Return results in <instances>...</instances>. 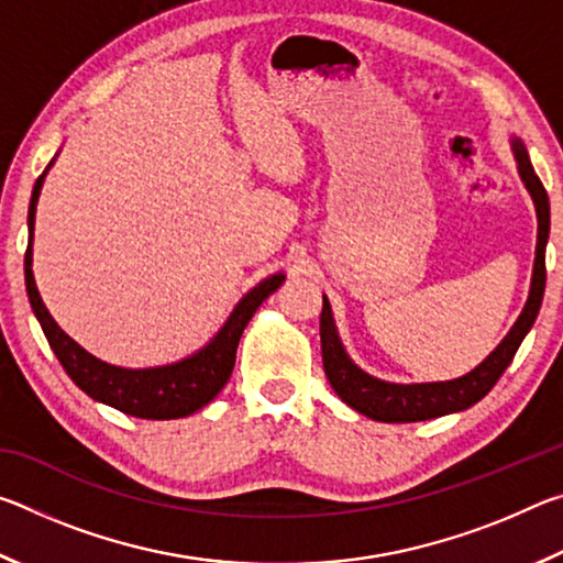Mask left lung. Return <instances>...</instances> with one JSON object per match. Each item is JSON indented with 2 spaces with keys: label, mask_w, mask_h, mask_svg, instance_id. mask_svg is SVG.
<instances>
[{
  "label": "left lung",
  "mask_w": 563,
  "mask_h": 563,
  "mask_svg": "<svg viewBox=\"0 0 563 563\" xmlns=\"http://www.w3.org/2000/svg\"><path fill=\"white\" fill-rule=\"evenodd\" d=\"M514 158L519 164V176L523 186L533 198L537 206V221H539V235H537V258H533V275H531V290L529 300L523 305L519 320L507 332L497 350L474 367L472 373L464 377L450 379V383H422V385H395L383 383V379L369 377L347 357L345 347L338 338L335 320H332V310L325 295H322V312H320V347H322V367L330 379L332 389H335L342 402L357 409L360 415L377 422H422V419L442 417L450 412H460V409L472 407L474 402L489 393L497 385V379L509 367V362L517 355L521 340L527 338L533 320L539 316L541 300H544L547 288V241H549V196L547 188L541 184L537 170H533L527 148L519 139L511 141Z\"/></svg>",
  "instance_id": "8db88e82"
}]
</instances>
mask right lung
Listing matches in <instances>:
<instances>
[{
  "label": "right lung",
  "instance_id": "obj_1",
  "mask_svg": "<svg viewBox=\"0 0 563 563\" xmlns=\"http://www.w3.org/2000/svg\"><path fill=\"white\" fill-rule=\"evenodd\" d=\"M52 164L46 166V170L52 168ZM46 170L36 178L32 190L30 221H26L30 223V245H26L24 253V280L34 316L40 320L56 360L62 362V367L66 369V375L74 379L76 387L84 389V393L91 399H97V402L119 409L123 415L141 419H178L198 412V409L206 407L225 387L228 377L233 373L235 350L245 325L251 322L253 312L261 308V302L268 298L271 292L280 288L285 275L275 273L271 278L255 285L251 292L243 295V300L235 305V310L231 312V318L225 320V325L218 330V335L208 342L206 347L194 352V355L186 360L174 362V365L146 369H129L101 362L99 357L89 355L81 345H76V342L56 325L49 310L44 308L40 290H36L32 273V238L36 201H40V190Z\"/></svg>",
  "mask_w": 563,
  "mask_h": 563
}]
</instances>
